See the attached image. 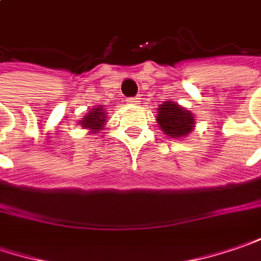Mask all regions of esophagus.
Segmentation results:
<instances>
[{"mask_svg":"<svg viewBox=\"0 0 261 261\" xmlns=\"http://www.w3.org/2000/svg\"><path fill=\"white\" fill-rule=\"evenodd\" d=\"M142 97H139V96H136V97H131V99H128V102H130V105H139L142 100H140Z\"/></svg>","mask_w":261,"mask_h":261,"instance_id":"esophagus-1","label":"esophagus"}]
</instances>
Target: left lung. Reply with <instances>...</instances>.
Listing matches in <instances>:
<instances>
[{
	"instance_id": "obj_1",
	"label": "left lung",
	"mask_w": 261,
	"mask_h": 261,
	"mask_svg": "<svg viewBox=\"0 0 261 261\" xmlns=\"http://www.w3.org/2000/svg\"><path fill=\"white\" fill-rule=\"evenodd\" d=\"M158 125L171 139H186L196 127L194 114L176 102H164L158 108Z\"/></svg>"
}]
</instances>
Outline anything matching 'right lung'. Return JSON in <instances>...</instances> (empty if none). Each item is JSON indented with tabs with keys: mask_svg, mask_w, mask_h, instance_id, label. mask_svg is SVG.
<instances>
[{
	"mask_svg": "<svg viewBox=\"0 0 261 261\" xmlns=\"http://www.w3.org/2000/svg\"><path fill=\"white\" fill-rule=\"evenodd\" d=\"M105 107H95L92 108L83 118L79 121V125L83 127L86 130H89V133L96 134L105 128L107 122H108V117L105 112Z\"/></svg>",
	"mask_w": 261,
	"mask_h": 261,
	"instance_id": "obj_1",
	"label": "right lung"
}]
</instances>
